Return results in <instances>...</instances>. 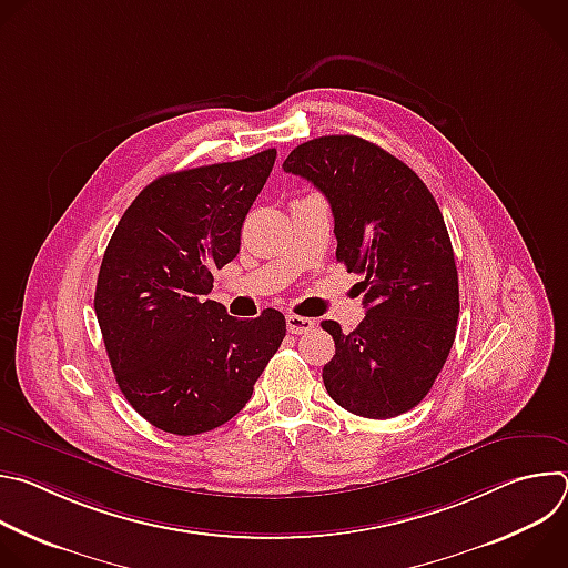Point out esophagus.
<instances>
[{
	"label": "esophagus",
	"instance_id": "obj_1",
	"mask_svg": "<svg viewBox=\"0 0 568 568\" xmlns=\"http://www.w3.org/2000/svg\"><path fill=\"white\" fill-rule=\"evenodd\" d=\"M314 328H316L314 318L298 316V314H287V331L292 335H305V333H312Z\"/></svg>",
	"mask_w": 568,
	"mask_h": 568
}]
</instances>
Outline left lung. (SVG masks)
Here are the masks:
<instances>
[{
	"instance_id": "left-lung-1",
	"label": "left lung",
	"mask_w": 568,
	"mask_h": 568,
	"mask_svg": "<svg viewBox=\"0 0 568 568\" xmlns=\"http://www.w3.org/2000/svg\"><path fill=\"white\" fill-rule=\"evenodd\" d=\"M285 173L328 197L337 261L364 274L366 316L353 333L337 321L323 384L346 412L386 420L429 393L456 337L458 272L443 213L425 182L397 156L353 136L296 145Z\"/></svg>"
}]
</instances>
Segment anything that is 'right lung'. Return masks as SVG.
Here are the masks:
<instances>
[{"label": "right lung", "mask_w": 568, "mask_h": 568, "mask_svg": "<svg viewBox=\"0 0 568 568\" xmlns=\"http://www.w3.org/2000/svg\"><path fill=\"white\" fill-rule=\"evenodd\" d=\"M276 150L178 171L148 184L105 250L94 310L116 384L161 432L197 436L229 423L285 337L267 307L237 321L206 298L213 270L240 252V231Z\"/></svg>", "instance_id": "right-lung-1"}]
</instances>
